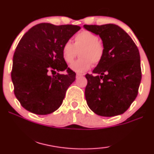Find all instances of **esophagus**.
<instances>
[{
	"mask_svg": "<svg viewBox=\"0 0 154 154\" xmlns=\"http://www.w3.org/2000/svg\"><path fill=\"white\" fill-rule=\"evenodd\" d=\"M83 74H81V73H77V74H76V78L78 79V78L83 76Z\"/></svg>",
	"mask_w": 154,
	"mask_h": 154,
	"instance_id": "esophagus-1",
	"label": "esophagus"
}]
</instances>
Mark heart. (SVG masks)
<instances>
[{
    "instance_id": "obj_1",
    "label": "heart",
    "mask_w": 154,
    "mask_h": 154,
    "mask_svg": "<svg viewBox=\"0 0 154 154\" xmlns=\"http://www.w3.org/2000/svg\"><path fill=\"white\" fill-rule=\"evenodd\" d=\"M79 53L80 58L71 65V69L81 73L88 71L92 63L98 64L101 62L105 54V47L95 34L84 30L75 36L73 44L68 41L62 47L63 59L68 63H72Z\"/></svg>"
}]
</instances>
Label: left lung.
<instances>
[{
	"mask_svg": "<svg viewBox=\"0 0 154 154\" xmlns=\"http://www.w3.org/2000/svg\"><path fill=\"white\" fill-rule=\"evenodd\" d=\"M100 37L105 47L103 60L85 75V95L92 111L113 117L127 111L138 94L141 80L140 55L132 39L114 24L83 25Z\"/></svg>",
	"mask_w": 154,
	"mask_h": 154,
	"instance_id": "8db88e82",
	"label": "left lung"
}]
</instances>
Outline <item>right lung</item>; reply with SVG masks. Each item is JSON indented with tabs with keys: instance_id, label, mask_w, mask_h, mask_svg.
<instances>
[{
	"instance_id": "right-lung-1",
	"label": "right lung",
	"mask_w": 154,
	"mask_h": 154,
	"mask_svg": "<svg viewBox=\"0 0 154 154\" xmlns=\"http://www.w3.org/2000/svg\"><path fill=\"white\" fill-rule=\"evenodd\" d=\"M80 29L77 25L40 23L19 42L11 79L15 97L27 111L45 115L61 106L68 88L75 79V73L63 59L62 47ZM65 69L67 75L58 73ZM54 72L57 74L50 75Z\"/></svg>"
}]
</instances>
